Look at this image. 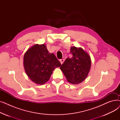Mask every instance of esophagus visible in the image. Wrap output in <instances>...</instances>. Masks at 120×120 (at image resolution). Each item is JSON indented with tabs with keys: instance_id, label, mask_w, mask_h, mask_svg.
<instances>
[{
	"instance_id": "34e87169",
	"label": "esophagus",
	"mask_w": 120,
	"mask_h": 120,
	"mask_svg": "<svg viewBox=\"0 0 120 120\" xmlns=\"http://www.w3.org/2000/svg\"><path fill=\"white\" fill-rule=\"evenodd\" d=\"M64 60H64V59H60V62L61 64H62L64 62Z\"/></svg>"
}]
</instances>
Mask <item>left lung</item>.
<instances>
[{
	"label": "left lung",
	"mask_w": 120,
	"mask_h": 120,
	"mask_svg": "<svg viewBox=\"0 0 120 120\" xmlns=\"http://www.w3.org/2000/svg\"><path fill=\"white\" fill-rule=\"evenodd\" d=\"M71 58H67L60 68L67 81L73 84L83 82L90 71L91 59L90 55L81 48H71Z\"/></svg>",
	"instance_id": "1"
}]
</instances>
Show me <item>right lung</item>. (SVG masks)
Returning <instances> with one entry per match:
<instances>
[{
    "label": "right lung",
    "mask_w": 120,
    "mask_h": 120,
    "mask_svg": "<svg viewBox=\"0 0 120 120\" xmlns=\"http://www.w3.org/2000/svg\"><path fill=\"white\" fill-rule=\"evenodd\" d=\"M60 65L59 61L53 53H49L45 44H36L24 56L25 71L29 78L37 84L47 82L54 68Z\"/></svg>",
    "instance_id": "1"
}]
</instances>
